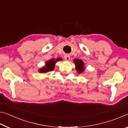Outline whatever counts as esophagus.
Returning a JSON list of instances; mask_svg holds the SVG:
<instances>
[{"label": "esophagus", "instance_id": "obj_1", "mask_svg": "<svg viewBox=\"0 0 128 128\" xmlns=\"http://www.w3.org/2000/svg\"><path fill=\"white\" fill-rule=\"evenodd\" d=\"M64 59L66 60H69L70 59V56H69V55H66L64 56Z\"/></svg>", "mask_w": 128, "mask_h": 128}]
</instances>
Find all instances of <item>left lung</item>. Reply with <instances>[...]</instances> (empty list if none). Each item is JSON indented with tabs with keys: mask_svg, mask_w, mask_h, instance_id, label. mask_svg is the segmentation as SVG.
Segmentation results:
<instances>
[{
	"mask_svg": "<svg viewBox=\"0 0 128 128\" xmlns=\"http://www.w3.org/2000/svg\"><path fill=\"white\" fill-rule=\"evenodd\" d=\"M73 61H74L76 66V69L78 73L80 74V73L83 72L85 70L84 62L80 59H74Z\"/></svg>",
	"mask_w": 128,
	"mask_h": 128,
	"instance_id": "1",
	"label": "left lung"
}]
</instances>
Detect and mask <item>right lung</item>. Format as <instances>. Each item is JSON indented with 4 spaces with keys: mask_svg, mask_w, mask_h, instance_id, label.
Returning a JSON list of instances; mask_svg holds the SVG:
<instances>
[{
    "mask_svg": "<svg viewBox=\"0 0 128 128\" xmlns=\"http://www.w3.org/2000/svg\"><path fill=\"white\" fill-rule=\"evenodd\" d=\"M60 59V58H58V59H52L50 60H48L46 62V66H45L44 67H43L42 68L40 69L39 70V72L40 73H46L48 72L49 71H52L54 70V68H55V65L56 62L59 61Z\"/></svg>",
    "mask_w": 128,
    "mask_h": 128,
    "instance_id": "obj_1",
    "label": "right lung"
}]
</instances>
